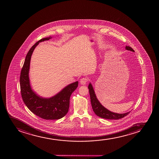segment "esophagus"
I'll return each mask as SVG.
<instances>
[{
  "mask_svg": "<svg viewBox=\"0 0 159 159\" xmlns=\"http://www.w3.org/2000/svg\"><path fill=\"white\" fill-rule=\"evenodd\" d=\"M88 81V79L86 78V77H84V78H82V79H80V83L81 84H82V85H84V84H86Z\"/></svg>",
  "mask_w": 159,
  "mask_h": 159,
  "instance_id": "esophagus-1",
  "label": "esophagus"
}]
</instances>
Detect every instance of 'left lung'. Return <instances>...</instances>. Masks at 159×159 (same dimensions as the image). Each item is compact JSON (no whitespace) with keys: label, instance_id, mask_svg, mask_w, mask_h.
Here are the masks:
<instances>
[{"label":"left lung","instance_id":"obj_1","mask_svg":"<svg viewBox=\"0 0 159 159\" xmlns=\"http://www.w3.org/2000/svg\"><path fill=\"white\" fill-rule=\"evenodd\" d=\"M125 49L127 50L134 52V50L129 46H126ZM88 88L89 89L92 107L93 109V111L94 112L96 115L102 118L107 119L110 120H113V119L117 120V119L124 118L126 116L128 115V114L130 112H128L127 113H117L110 111L109 110L106 109L104 107L102 106V104H101L100 102H99L98 99H97L95 92L93 89V86L91 83L89 85Z\"/></svg>","mask_w":159,"mask_h":159}]
</instances>
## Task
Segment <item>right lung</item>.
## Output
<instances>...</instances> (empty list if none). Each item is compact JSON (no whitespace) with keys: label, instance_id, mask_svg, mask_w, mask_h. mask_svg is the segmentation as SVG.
Wrapping results in <instances>:
<instances>
[{"label":"right lung","instance_id":"right-lung-1","mask_svg":"<svg viewBox=\"0 0 159 159\" xmlns=\"http://www.w3.org/2000/svg\"><path fill=\"white\" fill-rule=\"evenodd\" d=\"M51 38L49 37L42 39L31 47L26 56L20 75V92L24 103L32 112L46 120L59 119L66 115L70 107V95L79 84L78 81L69 84L57 94L49 98L39 96L32 89L29 79L31 56L40 42Z\"/></svg>","mask_w":159,"mask_h":159}]
</instances>
